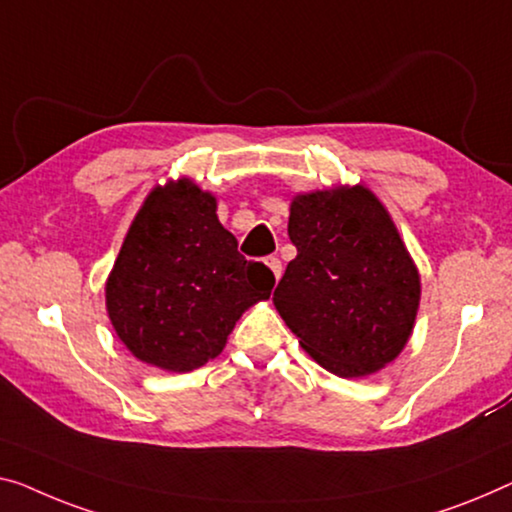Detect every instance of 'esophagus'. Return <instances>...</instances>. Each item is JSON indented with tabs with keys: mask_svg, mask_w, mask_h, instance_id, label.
<instances>
[{
	"mask_svg": "<svg viewBox=\"0 0 512 512\" xmlns=\"http://www.w3.org/2000/svg\"><path fill=\"white\" fill-rule=\"evenodd\" d=\"M264 262L273 271V276H276V280H280V276H282V262H280V259L276 255H269V257L264 259Z\"/></svg>",
	"mask_w": 512,
	"mask_h": 512,
	"instance_id": "obj_1",
	"label": "esophagus"
}]
</instances>
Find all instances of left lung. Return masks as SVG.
<instances>
[{
    "label": "left lung",
    "mask_w": 512,
    "mask_h": 512,
    "mask_svg": "<svg viewBox=\"0 0 512 512\" xmlns=\"http://www.w3.org/2000/svg\"><path fill=\"white\" fill-rule=\"evenodd\" d=\"M296 257L273 305L315 361L365 377L407 345L421 282L393 220L368 188L294 197L287 225Z\"/></svg>",
    "instance_id": "obj_1"
}]
</instances>
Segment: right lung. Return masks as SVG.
Masks as SVG:
<instances>
[{"label": "right lung", "mask_w": 512, "mask_h": 512, "mask_svg": "<svg viewBox=\"0 0 512 512\" xmlns=\"http://www.w3.org/2000/svg\"><path fill=\"white\" fill-rule=\"evenodd\" d=\"M271 269L236 250L216 197L181 179L137 211L105 285L112 326L144 363L172 372L223 352L241 312L273 289Z\"/></svg>", "instance_id": "1"}]
</instances>
